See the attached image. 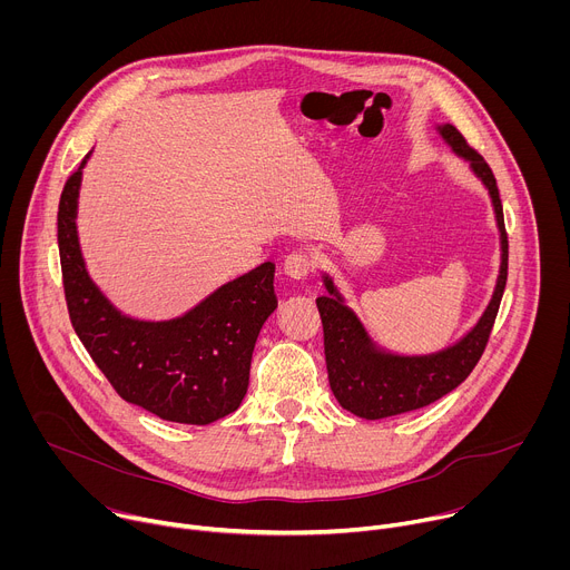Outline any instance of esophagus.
<instances>
[{
  "instance_id": "1",
  "label": "esophagus",
  "mask_w": 570,
  "mask_h": 570,
  "mask_svg": "<svg viewBox=\"0 0 570 570\" xmlns=\"http://www.w3.org/2000/svg\"><path fill=\"white\" fill-rule=\"evenodd\" d=\"M313 271V262L306 253H293L284 259V273L291 279H306V275Z\"/></svg>"
}]
</instances>
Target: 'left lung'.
Masks as SVG:
<instances>
[{
  "mask_svg": "<svg viewBox=\"0 0 570 570\" xmlns=\"http://www.w3.org/2000/svg\"><path fill=\"white\" fill-rule=\"evenodd\" d=\"M442 139L462 157L471 174L482 183L492 198L497 227L501 236V268L490 304L482 311L473 327L453 345L433 354H394L379 347L361 317L345 304L343 293L330 273H322L327 295L315 299L322 332L324 358H327L330 385L345 411L363 420H383L401 413H411L438 401L455 390L480 361L487 341H490L501 297L508 282V232L503 220V205L497 178L490 165L478 155L455 126H438Z\"/></svg>",
  "mask_w": 570,
  "mask_h": 570,
  "instance_id": "1",
  "label": "left lung"
}]
</instances>
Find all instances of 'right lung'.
Instances as JSON below:
<instances>
[{
    "instance_id": "obj_1",
    "label": "right lung",
    "mask_w": 570,
    "mask_h": 570,
    "mask_svg": "<svg viewBox=\"0 0 570 570\" xmlns=\"http://www.w3.org/2000/svg\"><path fill=\"white\" fill-rule=\"evenodd\" d=\"M92 150L58 205V250L73 332L121 399L178 424H212L248 392L257 336L277 308L275 264L240 275L187 313L139 320L119 311L88 273L78 240V196Z\"/></svg>"
}]
</instances>
